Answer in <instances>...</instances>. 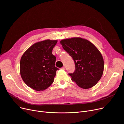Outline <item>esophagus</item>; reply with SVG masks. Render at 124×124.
<instances>
[{
	"label": "esophagus",
	"mask_w": 124,
	"mask_h": 124,
	"mask_svg": "<svg viewBox=\"0 0 124 124\" xmlns=\"http://www.w3.org/2000/svg\"><path fill=\"white\" fill-rule=\"evenodd\" d=\"M61 69H62V70H65V68L64 67H62V68H61Z\"/></svg>",
	"instance_id": "34e87169"
}]
</instances>
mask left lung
Wrapping results in <instances>:
<instances>
[{"instance_id":"left-lung-1","label":"left lung","mask_w":124,"mask_h":124,"mask_svg":"<svg viewBox=\"0 0 124 124\" xmlns=\"http://www.w3.org/2000/svg\"><path fill=\"white\" fill-rule=\"evenodd\" d=\"M60 43L75 63L74 72L69 73L72 81L83 89L95 86L104 69L103 59L98 48L88 40L79 37L63 39Z\"/></svg>"}]
</instances>
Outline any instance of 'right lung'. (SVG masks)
<instances>
[{
  "mask_svg": "<svg viewBox=\"0 0 124 124\" xmlns=\"http://www.w3.org/2000/svg\"><path fill=\"white\" fill-rule=\"evenodd\" d=\"M57 40H46L33 44L20 61V74L25 83L35 91H44L54 82L56 57L52 50Z\"/></svg>",
  "mask_w": 124,
  "mask_h": 124,
  "instance_id": "add662e5",
  "label": "right lung"
}]
</instances>
